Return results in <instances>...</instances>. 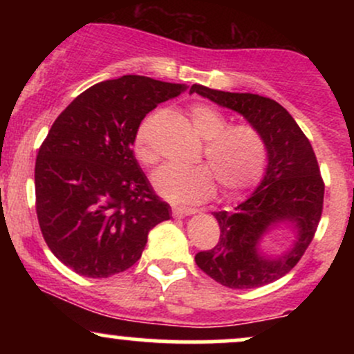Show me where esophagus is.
Returning <instances> with one entry per match:
<instances>
[{"label": "esophagus", "instance_id": "34e87169", "mask_svg": "<svg viewBox=\"0 0 354 354\" xmlns=\"http://www.w3.org/2000/svg\"><path fill=\"white\" fill-rule=\"evenodd\" d=\"M198 213V209L189 208V206H173V216L181 218V216H189V214Z\"/></svg>", "mask_w": 354, "mask_h": 354}]
</instances>
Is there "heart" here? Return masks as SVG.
<instances>
[{"mask_svg":"<svg viewBox=\"0 0 354 354\" xmlns=\"http://www.w3.org/2000/svg\"><path fill=\"white\" fill-rule=\"evenodd\" d=\"M149 115L136 129L133 149L141 165L156 161L151 146ZM188 116L194 131L203 138L200 156L206 163L193 166H161L153 174V186L161 196L171 201L198 203L209 198L216 189V180L225 193L236 194L250 189L261 180L266 168V143L254 126L230 124L228 118L205 103L191 104Z\"/></svg>","mask_w":354,"mask_h":354,"instance_id":"heart-1","label":"heart"}]
</instances>
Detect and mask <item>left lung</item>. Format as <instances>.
<instances>
[{"instance_id": "left-lung-1", "label": "left lung", "mask_w": 354, "mask_h": 354, "mask_svg": "<svg viewBox=\"0 0 354 354\" xmlns=\"http://www.w3.org/2000/svg\"><path fill=\"white\" fill-rule=\"evenodd\" d=\"M189 93L245 116L261 133L268 151L263 181L233 213H214L221 230L216 246L200 251L194 261L223 286L233 290L265 286L298 265L318 228L324 183L316 154L293 116L274 100L251 93L218 91L201 84H193ZM281 221L294 223L299 239L286 254L268 259L259 253V239L270 225Z\"/></svg>"}]
</instances>
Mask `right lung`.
Here are the masks:
<instances>
[{
  "mask_svg": "<svg viewBox=\"0 0 354 354\" xmlns=\"http://www.w3.org/2000/svg\"><path fill=\"white\" fill-rule=\"evenodd\" d=\"M183 84L126 75L88 88L56 118L35 166L36 214L51 253L86 278L141 258L149 230L169 219L135 153L136 129Z\"/></svg>",
  "mask_w": 354,
  "mask_h": 354,
  "instance_id": "1",
  "label": "right lung"
}]
</instances>
